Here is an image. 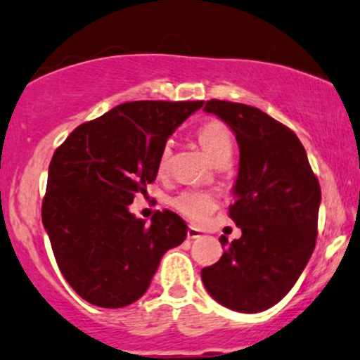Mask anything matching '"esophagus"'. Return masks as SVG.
Returning a JSON list of instances; mask_svg holds the SVG:
<instances>
[{
  "mask_svg": "<svg viewBox=\"0 0 360 360\" xmlns=\"http://www.w3.org/2000/svg\"><path fill=\"white\" fill-rule=\"evenodd\" d=\"M187 238H188V240H195V238H200V231L197 228H193V226H188V228H187Z\"/></svg>",
  "mask_w": 360,
  "mask_h": 360,
  "instance_id": "obj_1",
  "label": "esophagus"
}]
</instances>
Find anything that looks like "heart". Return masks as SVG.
<instances>
[{
  "mask_svg": "<svg viewBox=\"0 0 360 360\" xmlns=\"http://www.w3.org/2000/svg\"><path fill=\"white\" fill-rule=\"evenodd\" d=\"M197 139H199L205 155H207L216 165L221 163V161H229V158H231L234 148V136L231 129L226 126L223 120L211 119L207 120V122L202 124V126L197 129ZM169 156H172V149H169L167 144V146L161 148L160 151L158 173L167 172ZM169 204L173 205V209H175L176 212H180L181 216L193 221V223L204 221L205 217L212 212V209L216 207V200H214L211 193L197 191L180 192L179 195H175L169 200Z\"/></svg>",
  "mask_w": 360,
  "mask_h": 360,
  "instance_id": "b5f03b06",
  "label": "heart"
}]
</instances>
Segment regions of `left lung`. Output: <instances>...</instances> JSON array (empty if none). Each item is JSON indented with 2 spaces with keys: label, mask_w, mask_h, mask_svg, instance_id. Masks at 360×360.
Masks as SVG:
<instances>
[{
  "label": "left lung",
  "mask_w": 360,
  "mask_h": 360,
  "mask_svg": "<svg viewBox=\"0 0 360 360\" xmlns=\"http://www.w3.org/2000/svg\"><path fill=\"white\" fill-rule=\"evenodd\" d=\"M205 112L223 119L240 146V169L229 217L241 228L219 262L202 269L205 289L219 304L258 313L277 304L308 264L318 234L320 181L297 136L245 103L209 100Z\"/></svg>",
  "instance_id": "1"
}]
</instances>
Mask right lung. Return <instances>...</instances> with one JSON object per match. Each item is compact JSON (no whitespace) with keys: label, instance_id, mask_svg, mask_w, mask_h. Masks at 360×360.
Returning a JSON list of instances; mask_svg holds the SVG:
<instances>
[{"label":"right lung","instance_id":"1","mask_svg":"<svg viewBox=\"0 0 360 360\" xmlns=\"http://www.w3.org/2000/svg\"><path fill=\"white\" fill-rule=\"evenodd\" d=\"M202 103H120L76 127L56 149L42 223L60 274L84 301L100 308L137 301L165 252L187 236L175 212L156 211L146 224L129 204L155 181L161 148Z\"/></svg>","mask_w":360,"mask_h":360}]
</instances>
